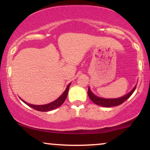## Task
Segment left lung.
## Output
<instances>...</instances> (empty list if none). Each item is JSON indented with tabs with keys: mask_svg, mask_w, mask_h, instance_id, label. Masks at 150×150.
I'll list each match as a JSON object with an SVG mask.
<instances>
[{
	"mask_svg": "<svg viewBox=\"0 0 150 150\" xmlns=\"http://www.w3.org/2000/svg\"><path fill=\"white\" fill-rule=\"evenodd\" d=\"M136 86H137V85L133 87V89H132L130 92L125 94L123 97H120L118 98H113V99H106V98L98 97V96L95 95V94L91 91V89L89 87L88 96L89 99L92 101V102H94V104L98 105V106H104V107H112V106H118V105L123 104L125 100H127V99L132 95V93L134 92V91L135 90Z\"/></svg>",
	"mask_w": 150,
	"mask_h": 150,
	"instance_id": "1",
	"label": "left lung"
}]
</instances>
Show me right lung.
I'll list each match as a JSON object with an SVG mask.
<instances>
[{
  "label": "right lung",
  "mask_w": 150,
  "mask_h": 150,
  "mask_svg": "<svg viewBox=\"0 0 150 150\" xmlns=\"http://www.w3.org/2000/svg\"><path fill=\"white\" fill-rule=\"evenodd\" d=\"M70 84L71 83H69V85L67 86L66 89H65L64 92H63V94H62L58 98V99H56V100L52 101V102L49 103V104H43V105L32 104H29V103L26 102V101H24L23 99H22L21 98H20V99H21V100L23 101L25 104H27V106H29L31 108H34V109L37 110V111H43V112L51 111V110H53V109H55V108H58L60 106H61V105L63 104V102L65 101V99H66L67 96H68V90H69V87L70 86Z\"/></svg>",
  "instance_id": "obj_1"
}]
</instances>
